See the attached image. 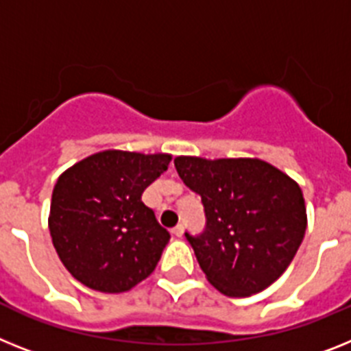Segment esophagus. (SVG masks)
<instances>
[{
  "label": "esophagus",
  "instance_id": "34e87169",
  "mask_svg": "<svg viewBox=\"0 0 351 351\" xmlns=\"http://www.w3.org/2000/svg\"><path fill=\"white\" fill-rule=\"evenodd\" d=\"M171 234L175 235V237H182V235H184V226H182V225L175 226V228L171 230Z\"/></svg>",
  "mask_w": 351,
  "mask_h": 351
}]
</instances>
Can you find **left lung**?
I'll return each mask as SVG.
<instances>
[{"mask_svg": "<svg viewBox=\"0 0 351 351\" xmlns=\"http://www.w3.org/2000/svg\"><path fill=\"white\" fill-rule=\"evenodd\" d=\"M175 167L202 196L205 230L185 237L207 280L232 298L269 287L289 267L307 228L300 185L258 158L176 157Z\"/></svg>", "mask_w": 351, "mask_h": 351, "instance_id": "8db88e82", "label": "left lung"}]
</instances>
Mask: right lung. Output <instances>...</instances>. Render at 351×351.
I'll list each match as a JSON object with an SVG mask.
<instances>
[{
    "mask_svg": "<svg viewBox=\"0 0 351 351\" xmlns=\"http://www.w3.org/2000/svg\"><path fill=\"white\" fill-rule=\"evenodd\" d=\"M169 162L166 153L107 149L62 173L48 225L76 280L101 293H125L152 275L171 235L141 196Z\"/></svg>",
    "mask_w": 351,
    "mask_h": 351,
    "instance_id": "add662e5",
    "label": "right lung"
}]
</instances>
